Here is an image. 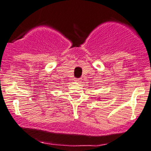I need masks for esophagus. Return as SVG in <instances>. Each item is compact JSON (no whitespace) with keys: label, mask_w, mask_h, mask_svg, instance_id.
<instances>
[{"label":"esophagus","mask_w":151,"mask_h":151,"mask_svg":"<svg viewBox=\"0 0 151 151\" xmlns=\"http://www.w3.org/2000/svg\"><path fill=\"white\" fill-rule=\"evenodd\" d=\"M75 81L76 82H80L81 81V78H75Z\"/></svg>","instance_id":"1"}]
</instances>
